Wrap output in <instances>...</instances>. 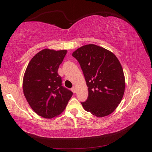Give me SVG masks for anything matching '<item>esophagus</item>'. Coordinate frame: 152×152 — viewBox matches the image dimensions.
Masks as SVG:
<instances>
[{
	"instance_id": "34e87169",
	"label": "esophagus",
	"mask_w": 152,
	"mask_h": 152,
	"mask_svg": "<svg viewBox=\"0 0 152 152\" xmlns=\"http://www.w3.org/2000/svg\"><path fill=\"white\" fill-rule=\"evenodd\" d=\"M72 92L73 93H76V87H73L72 88Z\"/></svg>"
}]
</instances>
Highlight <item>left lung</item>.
<instances>
[{
  "label": "left lung",
  "instance_id": "left-lung-1",
  "mask_svg": "<svg viewBox=\"0 0 152 152\" xmlns=\"http://www.w3.org/2000/svg\"><path fill=\"white\" fill-rule=\"evenodd\" d=\"M72 56L79 61L88 87V98L81 102L87 112L98 117L112 113L125 91L121 64L110 50L94 44L77 49Z\"/></svg>",
  "mask_w": 152,
  "mask_h": 152
}]
</instances>
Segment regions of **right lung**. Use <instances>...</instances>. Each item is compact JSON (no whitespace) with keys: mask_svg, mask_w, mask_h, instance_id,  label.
Here are the masks:
<instances>
[{"mask_svg":"<svg viewBox=\"0 0 152 152\" xmlns=\"http://www.w3.org/2000/svg\"><path fill=\"white\" fill-rule=\"evenodd\" d=\"M66 50L45 49L32 58L26 69L23 90L32 110L39 115L52 118L61 113L73 95L62 86L58 70Z\"/></svg>","mask_w":152,"mask_h":152,"instance_id":"1","label":"right lung"}]
</instances>
